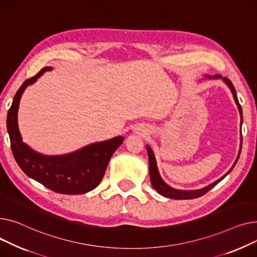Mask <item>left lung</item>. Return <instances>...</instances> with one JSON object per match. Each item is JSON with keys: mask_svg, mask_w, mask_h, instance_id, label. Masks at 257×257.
Wrapping results in <instances>:
<instances>
[{"mask_svg": "<svg viewBox=\"0 0 257 257\" xmlns=\"http://www.w3.org/2000/svg\"><path fill=\"white\" fill-rule=\"evenodd\" d=\"M216 78H220V75H216ZM224 81L226 82V84L228 85V87L230 88L231 92L233 94V98L237 104L238 107V111L240 113V119H242L243 121V115H242V107H240V104L238 102V99H237V96H236V92H235V89L231 83V81L227 78H224ZM240 125H242V123H240ZM240 149H242V144H240ZM240 149H239V153H238V156L236 158V161L234 162V165L231 167V169L226 173L223 177H221L220 179H218L217 182H215L214 184L207 186L206 188L204 189H201V190H197V191H178V190H175V189H172L170 188L168 185H166L163 179L161 178L160 174H159V171H158V168H157V164H156V160H155V157H154V154L152 152V149H150L148 146H147V154H148V163H149V175H150V182H152V185L153 187L155 188V190L157 192H159L161 195L165 196V197H168V198H172V199H194V198H198V197H201V196H203L204 194H206L210 189H213L217 184H219L221 180L227 175L235 166L238 158H239V155H240Z\"/></svg>", "mask_w": 257, "mask_h": 257, "instance_id": "obj_1", "label": "left lung"}]
</instances>
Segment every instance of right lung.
<instances>
[{"instance_id": "add662e5", "label": "right lung", "mask_w": 257, "mask_h": 257, "mask_svg": "<svg viewBox=\"0 0 257 257\" xmlns=\"http://www.w3.org/2000/svg\"><path fill=\"white\" fill-rule=\"evenodd\" d=\"M45 70L43 67L34 77L26 80L15 94L7 115V130L13 157L21 169L48 189L65 195L84 194L100 183L108 163L115 150L123 142L122 137L94 143L66 156H42L22 141L18 126V110L21 96L29 84H32Z\"/></svg>"}]
</instances>
